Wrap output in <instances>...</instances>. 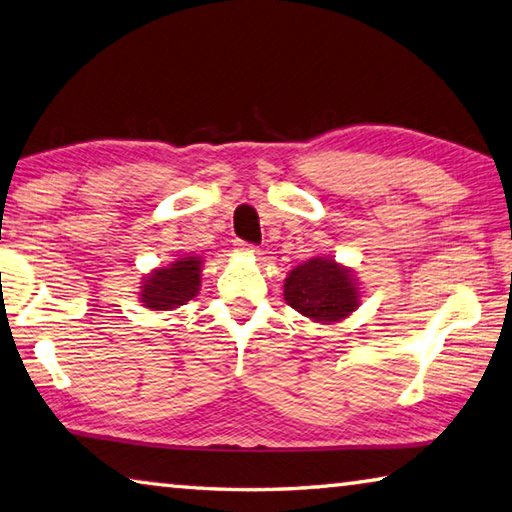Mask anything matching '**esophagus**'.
Returning a JSON list of instances; mask_svg holds the SVG:
<instances>
[{
	"label": "esophagus",
	"mask_w": 512,
	"mask_h": 512,
	"mask_svg": "<svg viewBox=\"0 0 512 512\" xmlns=\"http://www.w3.org/2000/svg\"><path fill=\"white\" fill-rule=\"evenodd\" d=\"M235 246H237V250H244V253H248V255H257V253H259L257 246L246 244V241H241V239H237Z\"/></svg>",
	"instance_id": "esophagus-1"
}]
</instances>
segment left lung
Wrapping results in <instances>:
<instances>
[{
    "label": "left lung",
    "instance_id": "1",
    "mask_svg": "<svg viewBox=\"0 0 512 512\" xmlns=\"http://www.w3.org/2000/svg\"><path fill=\"white\" fill-rule=\"evenodd\" d=\"M358 288L347 268L333 259L313 257L295 266L284 284V300L315 322H338L356 311Z\"/></svg>",
    "mask_w": 512,
    "mask_h": 512
}]
</instances>
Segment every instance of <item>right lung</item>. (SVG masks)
<instances>
[{
    "label": "right lung",
    "mask_w": 512,
    "mask_h": 512,
    "mask_svg": "<svg viewBox=\"0 0 512 512\" xmlns=\"http://www.w3.org/2000/svg\"><path fill=\"white\" fill-rule=\"evenodd\" d=\"M201 284V259L181 257L167 268H159L143 284L141 300L147 309L170 311L190 302Z\"/></svg>",
    "instance_id": "obj_1"
}]
</instances>
